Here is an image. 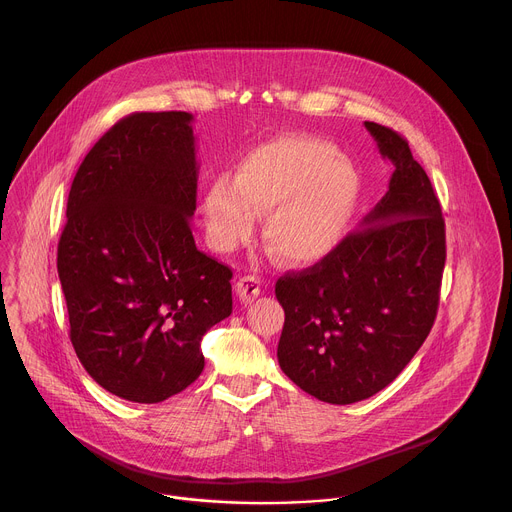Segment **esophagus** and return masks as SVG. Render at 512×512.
I'll return each instance as SVG.
<instances>
[{"mask_svg":"<svg viewBox=\"0 0 512 512\" xmlns=\"http://www.w3.org/2000/svg\"><path fill=\"white\" fill-rule=\"evenodd\" d=\"M237 296L243 304H251L261 294V279L257 275H245L237 281Z\"/></svg>","mask_w":512,"mask_h":512,"instance_id":"34e87169","label":"esophagus"}]
</instances>
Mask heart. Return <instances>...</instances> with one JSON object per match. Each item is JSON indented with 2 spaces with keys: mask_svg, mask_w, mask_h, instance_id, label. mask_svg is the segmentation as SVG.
Listing matches in <instances>:
<instances>
[{
  "mask_svg": "<svg viewBox=\"0 0 512 512\" xmlns=\"http://www.w3.org/2000/svg\"><path fill=\"white\" fill-rule=\"evenodd\" d=\"M360 200V176L336 145L285 133L247 150L233 178L216 176L202 196V221L218 253L245 245L265 215L263 239L287 265L308 267L344 241Z\"/></svg>",
  "mask_w": 512,
  "mask_h": 512,
  "instance_id": "b5f03b06",
  "label": "heart"
}]
</instances>
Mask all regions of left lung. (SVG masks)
Masks as SVG:
<instances>
[{
  "instance_id": "left-lung-1",
  "label": "left lung",
  "mask_w": 512,
  "mask_h": 512,
  "mask_svg": "<svg viewBox=\"0 0 512 512\" xmlns=\"http://www.w3.org/2000/svg\"><path fill=\"white\" fill-rule=\"evenodd\" d=\"M364 127L395 168L389 190L330 257L275 283L279 367L332 405L373 397L407 367L433 326L446 265L442 206L407 139Z\"/></svg>"
}]
</instances>
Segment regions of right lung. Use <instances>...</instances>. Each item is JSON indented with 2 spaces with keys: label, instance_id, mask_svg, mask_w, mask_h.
Here are the masks:
<instances>
[{
  "label": "right lung",
  "instance_id": "right-lung-1",
  "mask_svg": "<svg viewBox=\"0 0 512 512\" xmlns=\"http://www.w3.org/2000/svg\"><path fill=\"white\" fill-rule=\"evenodd\" d=\"M186 111L131 113L85 156L58 241L70 342L109 393L160 403L192 385L200 340L233 312V271L196 249Z\"/></svg>",
  "mask_w": 512,
  "mask_h": 512
}]
</instances>
